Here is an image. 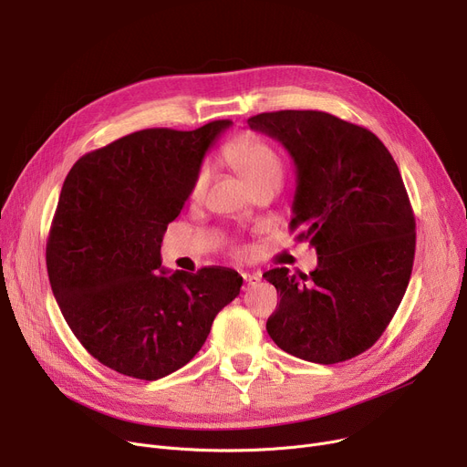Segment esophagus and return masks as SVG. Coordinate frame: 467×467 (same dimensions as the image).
<instances>
[{
	"label": "esophagus",
	"instance_id": "esophagus-1",
	"mask_svg": "<svg viewBox=\"0 0 467 467\" xmlns=\"http://www.w3.org/2000/svg\"><path fill=\"white\" fill-rule=\"evenodd\" d=\"M244 291H250L261 282V275H244Z\"/></svg>",
	"mask_w": 467,
	"mask_h": 467
}]
</instances>
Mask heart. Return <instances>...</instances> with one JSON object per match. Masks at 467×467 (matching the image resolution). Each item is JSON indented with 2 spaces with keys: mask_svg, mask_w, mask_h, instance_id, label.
<instances>
[{
  "mask_svg": "<svg viewBox=\"0 0 467 467\" xmlns=\"http://www.w3.org/2000/svg\"><path fill=\"white\" fill-rule=\"evenodd\" d=\"M227 162L238 171L250 187L261 182H280L284 178V164L271 145L255 136H240L231 141L223 151ZM210 183V168L202 166L191 183V201H201Z\"/></svg>",
  "mask_w": 467,
  "mask_h": 467,
  "instance_id": "1",
  "label": "heart"
}]
</instances>
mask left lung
I'll use <instances>...</instances> for the list:
<instances>
[{"label": "left lung", "mask_w": 467, "mask_h": 467, "mask_svg": "<svg viewBox=\"0 0 467 467\" xmlns=\"http://www.w3.org/2000/svg\"><path fill=\"white\" fill-rule=\"evenodd\" d=\"M278 140L297 171L291 229L317 254L310 275H263L280 293L266 331L296 358L331 365L371 348L394 317L414 261V215L400 168L363 127L326 111L248 119Z\"/></svg>", "instance_id": "8db88e82"}]
</instances>
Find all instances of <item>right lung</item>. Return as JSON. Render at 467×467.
<instances>
[{
	"label": "right lung",
	"mask_w": 467,
	"mask_h": 467,
	"mask_svg": "<svg viewBox=\"0 0 467 467\" xmlns=\"http://www.w3.org/2000/svg\"><path fill=\"white\" fill-rule=\"evenodd\" d=\"M231 125L140 130L83 155L66 176L47 240L48 282L73 335L120 375L157 380L178 371L240 293L233 268L161 266L162 234Z\"/></svg>",
	"instance_id": "obj_1"
}]
</instances>
